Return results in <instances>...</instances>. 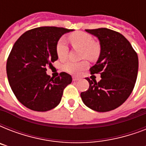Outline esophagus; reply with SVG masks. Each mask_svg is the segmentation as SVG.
I'll return each instance as SVG.
<instances>
[{
  "mask_svg": "<svg viewBox=\"0 0 146 146\" xmlns=\"http://www.w3.org/2000/svg\"><path fill=\"white\" fill-rule=\"evenodd\" d=\"M78 80H80V78L73 77V81H74V82H76V81H78Z\"/></svg>",
  "mask_w": 146,
  "mask_h": 146,
  "instance_id": "1",
  "label": "esophagus"
}]
</instances>
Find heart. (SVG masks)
I'll use <instances>...</instances> for the list:
<instances>
[{
	"label": "heart",
	"mask_w": 146,
	"mask_h": 146,
	"mask_svg": "<svg viewBox=\"0 0 146 146\" xmlns=\"http://www.w3.org/2000/svg\"><path fill=\"white\" fill-rule=\"evenodd\" d=\"M69 39L74 48H81V57L82 58L95 60L100 54L99 44L94 42L91 35L83 32H76L69 35ZM68 47L64 38H60L56 45V53L59 59L64 60L68 54ZM88 63L86 60L80 62L67 61L64 65V70L67 73L76 75L87 68Z\"/></svg>",
	"instance_id": "b5f03b06"
}]
</instances>
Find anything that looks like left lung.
Wrapping results in <instances>:
<instances>
[{
    "mask_svg": "<svg viewBox=\"0 0 146 146\" xmlns=\"http://www.w3.org/2000/svg\"><path fill=\"white\" fill-rule=\"evenodd\" d=\"M86 31L99 40V57L90 72L92 75L100 73L102 79L97 82L86 78L89 88L80 96L93 111H112L125 102L133 90L138 74V56L129 41L117 32L107 28Z\"/></svg>",
    "mask_w": 146,
    "mask_h": 146,
    "instance_id": "left-lung-1",
    "label": "left lung"
}]
</instances>
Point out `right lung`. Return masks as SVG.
<instances>
[{
  "label": "right lung",
  "mask_w": 146,
  "mask_h": 146,
  "mask_svg": "<svg viewBox=\"0 0 146 146\" xmlns=\"http://www.w3.org/2000/svg\"><path fill=\"white\" fill-rule=\"evenodd\" d=\"M73 29L43 26L23 33L15 42L7 61L10 86L19 102L35 111H47L60 102L64 89L72 82L68 73L50 77L46 66L58 59L56 45Z\"/></svg>",
  "instance_id": "1"
}]
</instances>
